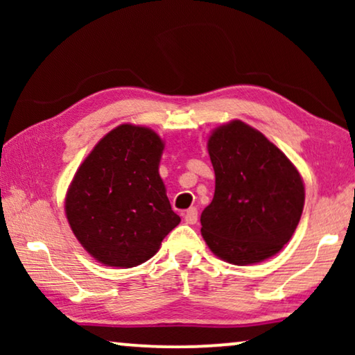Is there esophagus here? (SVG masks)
Listing matches in <instances>:
<instances>
[{"label": "esophagus", "instance_id": "esophagus-1", "mask_svg": "<svg viewBox=\"0 0 355 355\" xmlns=\"http://www.w3.org/2000/svg\"><path fill=\"white\" fill-rule=\"evenodd\" d=\"M197 218H198V213H197L196 207L189 208V210L186 211V215H184V220H186L187 225H196Z\"/></svg>", "mask_w": 355, "mask_h": 355}]
</instances>
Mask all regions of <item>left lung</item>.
Returning <instances> with one entry per match:
<instances>
[{
  "label": "left lung",
  "instance_id": "left-lung-1",
  "mask_svg": "<svg viewBox=\"0 0 355 355\" xmlns=\"http://www.w3.org/2000/svg\"><path fill=\"white\" fill-rule=\"evenodd\" d=\"M215 196L202 211L211 252L234 265L259 263L293 237L304 208L294 164L263 134L242 123L221 125L208 139Z\"/></svg>",
  "mask_w": 355,
  "mask_h": 355
}]
</instances>
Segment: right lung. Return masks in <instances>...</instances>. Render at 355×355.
<instances>
[{
    "label": "right lung",
    "instance_id": "right-lung-1",
    "mask_svg": "<svg viewBox=\"0 0 355 355\" xmlns=\"http://www.w3.org/2000/svg\"><path fill=\"white\" fill-rule=\"evenodd\" d=\"M162 152V139L152 129L121 124L77 169L66 216L84 249L101 263H144L181 221L158 173Z\"/></svg>",
    "mask_w": 355,
    "mask_h": 355
}]
</instances>
